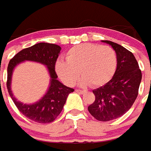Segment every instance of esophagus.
<instances>
[{
    "mask_svg": "<svg viewBox=\"0 0 151 151\" xmlns=\"http://www.w3.org/2000/svg\"><path fill=\"white\" fill-rule=\"evenodd\" d=\"M75 91L77 93H84V91H83V90H76Z\"/></svg>",
    "mask_w": 151,
    "mask_h": 151,
    "instance_id": "1",
    "label": "esophagus"
}]
</instances>
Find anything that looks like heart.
Returning <instances> with one entry per match:
<instances>
[{
  "instance_id": "b5f03b06",
  "label": "heart",
  "mask_w": 151,
  "mask_h": 151,
  "mask_svg": "<svg viewBox=\"0 0 151 151\" xmlns=\"http://www.w3.org/2000/svg\"><path fill=\"white\" fill-rule=\"evenodd\" d=\"M65 58L57 61L55 70L69 86L75 83L80 73L82 75L79 80L81 86H103L112 78L117 66L116 53L107 45H78L68 50Z\"/></svg>"
}]
</instances>
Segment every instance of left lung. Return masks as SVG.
Listing matches in <instances>:
<instances>
[{
  "mask_svg": "<svg viewBox=\"0 0 151 151\" xmlns=\"http://www.w3.org/2000/svg\"><path fill=\"white\" fill-rule=\"evenodd\" d=\"M101 41L115 51L117 68L106 84L93 90L95 101L88 110L98 121L108 122L120 118L131 108L138 96L142 72L131 52L113 41Z\"/></svg>",
  "mask_w": 151,
  "mask_h": 151,
  "instance_id": "obj_1",
  "label": "left lung"
}]
</instances>
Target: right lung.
<instances>
[{
    "mask_svg": "<svg viewBox=\"0 0 151 151\" xmlns=\"http://www.w3.org/2000/svg\"><path fill=\"white\" fill-rule=\"evenodd\" d=\"M61 48L55 44L41 42L20 51L11 59L8 65L7 89L10 97L21 112L26 118L39 123H50L60 114L68 95L74 91L58 80L55 63L61 53ZM34 61L44 64L47 68L50 81L49 88L44 96L34 104H23L13 95L11 90L12 76L14 69L22 62Z\"/></svg>",
    "mask_w": 151,
    "mask_h": 151,
    "instance_id": "obj_1",
    "label": "right lung"
}]
</instances>
